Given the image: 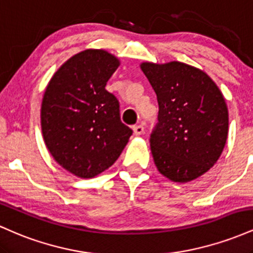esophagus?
<instances>
[{
  "instance_id": "34e87169",
  "label": "esophagus",
  "mask_w": 253,
  "mask_h": 253,
  "mask_svg": "<svg viewBox=\"0 0 253 253\" xmlns=\"http://www.w3.org/2000/svg\"><path fill=\"white\" fill-rule=\"evenodd\" d=\"M133 132H134L135 135H140L144 133V127L141 125H136V126L133 127Z\"/></svg>"
}]
</instances>
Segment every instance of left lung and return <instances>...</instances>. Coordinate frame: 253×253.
<instances>
[{
  "label": "left lung",
  "mask_w": 253,
  "mask_h": 253,
  "mask_svg": "<svg viewBox=\"0 0 253 253\" xmlns=\"http://www.w3.org/2000/svg\"><path fill=\"white\" fill-rule=\"evenodd\" d=\"M140 68L159 106L150 138L157 169L173 182L193 181L216 163L225 147V98L206 72L188 64L146 62Z\"/></svg>",
  "instance_id": "1"
}]
</instances>
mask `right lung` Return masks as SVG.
Instances as JSON below:
<instances>
[{
  "instance_id": "right-lung-1",
  "label": "right lung",
  "mask_w": 253,
  "mask_h": 253,
  "mask_svg": "<svg viewBox=\"0 0 253 253\" xmlns=\"http://www.w3.org/2000/svg\"><path fill=\"white\" fill-rule=\"evenodd\" d=\"M120 62L104 50H85L58 69L42 103L43 141L60 167L91 178L115 163L133 130L121 123L118 98L106 84Z\"/></svg>"
}]
</instances>
